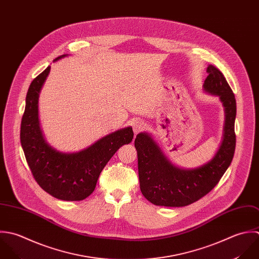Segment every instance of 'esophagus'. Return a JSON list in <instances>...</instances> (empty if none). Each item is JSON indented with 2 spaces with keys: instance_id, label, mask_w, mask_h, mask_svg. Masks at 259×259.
<instances>
[{
  "instance_id": "34e87169",
  "label": "esophagus",
  "mask_w": 259,
  "mask_h": 259,
  "mask_svg": "<svg viewBox=\"0 0 259 259\" xmlns=\"http://www.w3.org/2000/svg\"><path fill=\"white\" fill-rule=\"evenodd\" d=\"M145 128H146V123L143 120H136L133 124V130L136 135L143 132Z\"/></svg>"
}]
</instances>
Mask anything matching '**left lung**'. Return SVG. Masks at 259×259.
Segmentation results:
<instances>
[{
    "label": "left lung",
    "mask_w": 259,
    "mask_h": 259,
    "mask_svg": "<svg viewBox=\"0 0 259 259\" xmlns=\"http://www.w3.org/2000/svg\"><path fill=\"white\" fill-rule=\"evenodd\" d=\"M207 73L204 90L218 96L225 111L223 140L212 160L195 169H181L172 165L151 135L140 133L135 140L142 194L157 206L184 207L198 201L218 184L232 162L236 145L235 96L218 68L209 65Z\"/></svg>",
    "instance_id": "1"
}]
</instances>
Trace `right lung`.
Wrapping results in <instances>:
<instances>
[{
    "mask_svg": "<svg viewBox=\"0 0 259 259\" xmlns=\"http://www.w3.org/2000/svg\"><path fill=\"white\" fill-rule=\"evenodd\" d=\"M50 68L40 73L28 89L21 145L34 179L45 192L59 200L81 201L94 191L100 172L116 151L133 141L134 132L132 126L115 131L77 153H62L49 146L40 127L38 101Z\"/></svg>",
    "mask_w": 259,
    "mask_h": 259,
    "instance_id": "obj_1",
    "label": "right lung"
}]
</instances>
